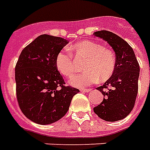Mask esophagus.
I'll list each match as a JSON object with an SVG mask.
<instances>
[{"mask_svg": "<svg viewBox=\"0 0 150 150\" xmlns=\"http://www.w3.org/2000/svg\"><path fill=\"white\" fill-rule=\"evenodd\" d=\"M91 89H81L80 90V91L83 92V93H89V92H91Z\"/></svg>", "mask_w": 150, "mask_h": 150, "instance_id": "34e87169", "label": "esophagus"}]
</instances>
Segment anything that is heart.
Masks as SVG:
<instances>
[{
	"instance_id": "obj_1",
	"label": "heart",
	"mask_w": 150,
	"mask_h": 150,
	"mask_svg": "<svg viewBox=\"0 0 150 150\" xmlns=\"http://www.w3.org/2000/svg\"><path fill=\"white\" fill-rule=\"evenodd\" d=\"M76 56L86 59L84 73L75 75L70 83L76 87H85L98 80H108L115 72L116 58L111 50L103 44L91 40L78 42L70 47ZM55 66L59 72L64 76L71 77L75 73V67L72 55L66 51H60L55 57Z\"/></svg>"
}]
</instances>
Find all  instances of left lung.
Wrapping results in <instances>:
<instances>
[{
    "mask_svg": "<svg viewBox=\"0 0 150 150\" xmlns=\"http://www.w3.org/2000/svg\"><path fill=\"white\" fill-rule=\"evenodd\" d=\"M93 35L106 41L116 55L113 75L96 88L104 98L98 106L94 107V112L106 122L122 120L134 106L138 90L139 64L133 48L120 36L106 30L95 32Z\"/></svg>",
    "mask_w": 150,
    "mask_h": 150,
    "instance_id": "left-lung-1",
    "label": "left lung"
}]
</instances>
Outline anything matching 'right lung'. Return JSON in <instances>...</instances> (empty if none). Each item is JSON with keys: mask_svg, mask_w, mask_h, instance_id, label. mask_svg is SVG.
<instances>
[{"mask_svg": "<svg viewBox=\"0 0 150 150\" xmlns=\"http://www.w3.org/2000/svg\"><path fill=\"white\" fill-rule=\"evenodd\" d=\"M68 41L53 35H39L22 50L15 68L16 98L26 117L48 125L66 115L72 98L79 92L64 86L55 57Z\"/></svg>", "mask_w": 150, "mask_h": 150, "instance_id": "obj_1", "label": "right lung"}]
</instances>
